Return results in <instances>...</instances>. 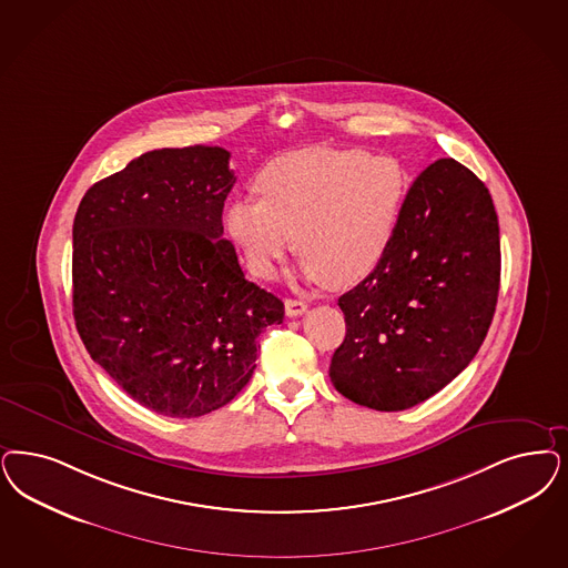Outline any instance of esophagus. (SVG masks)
<instances>
[{
    "mask_svg": "<svg viewBox=\"0 0 568 568\" xmlns=\"http://www.w3.org/2000/svg\"><path fill=\"white\" fill-rule=\"evenodd\" d=\"M306 302H302V300H285V313L287 316H300V314L306 313Z\"/></svg>",
    "mask_w": 568,
    "mask_h": 568,
    "instance_id": "1",
    "label": "esophagus"
}]
</instances>
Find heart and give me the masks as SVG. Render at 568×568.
<instances>
[{
    "label": "heart",
    "mask_w": 568,
    "mask_h": 568,
    "mask_svg": "<svg viewBox=\"0 0 568 568\" xmlns=\"http://www.w3.org/2000/svg\"><path fill=\"white\" fill-rule=\"evenodd\" d=\"M260 199H236L226 233L257 276H273L292 247L306 281L351 287L377 268L409 191L405 165L363 149L313 146L276 156L255 176Z\"/></svg>",
    "instance_id": "obj_1"
}]
</instances>
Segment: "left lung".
Instances as JSON below:
<instances>
[{
  "instance_id": "8db88e82",
  "label": "left lung",
  "mask_w": 568,
  "mask_h": 568,
  "mask_svg": "<svg viewBox=\"0 0 568 568\" xmlns=\"http://www.w3.org/2000/svg\"><path fill=\"white\" fill-rule=\"evenodd\" d=\"M499 274L487 186L455 159L434 161L415 178L384 260L337 300L346 337L332 356L335 390L375 412L443 390L487 337Z\"/></svg>"
}]
</instances>
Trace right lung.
<instances>
[{
  "mask_svg": "<svg viewBox=\"0 0 568 568\" xmlns=\"http://www.w3.org/2000/svg\"><path fill=\"white\" fill-rule=\"evenodd\" d=\"M220 146L159 149L90 186L73 222V316L128 396L201 417L250 382L257 335L283 323L222 233L235 184Z\"/></svg>",
  "mask_w": 568,
  "mask_h": 568,
  "instance_id": "add662e5",
  "label": "right lung"
}]
</instances>
